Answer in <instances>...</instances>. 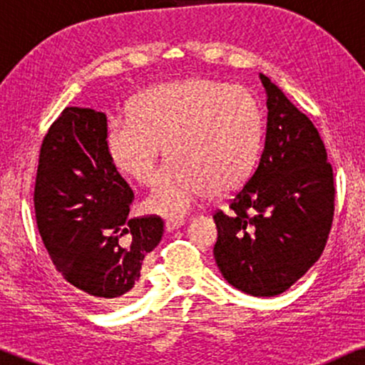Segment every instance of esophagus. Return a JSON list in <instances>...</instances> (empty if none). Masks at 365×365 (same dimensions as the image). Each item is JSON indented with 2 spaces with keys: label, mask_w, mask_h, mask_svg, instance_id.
Wrapping results in <instances>:
<instances>
[{
  "label": "esophagus",
  "mask_w": 365,
  "mask_h": 365,
  "mask_svg": "<svg viewBox=\"0 0 365 365\" xmlns=\"http://www.w3.org/2000/svg\"><path fill=\"white\" fill-rule=\"evenodd\" d=\"M183 225H185V220H168L165 223V228L166 232H175V230H178Z\"/></svg>",
  "instance_id": "34e87169"
}]
</instances>
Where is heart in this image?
<instances>
[{"mask_svg":"<svg viewBox=\"0 0 365 365\" xmlns=\"http://www.w3.org/2000/svg\"><path fill=\"white\" fill-rule=\"evenodd\" d=\"M130 118L113 120L106 150L115 168L140 185L163 170L145 207L178 217L209 194L235 190L252 173L261 149V111L245 89L209 78L150 87L133 98Z\"/></svg>","mask_w":365,"mask_h":365,"instance_id":"obj_1","label":"heart"}]
</instances>
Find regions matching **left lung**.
<instances>
[{
    "label": "left lung",
    "instance_id": "obj_1",
    "mask_svg": "<svg viewBox=\"0 0 365 365\" xmlns=\"http://www.w3.org/2000/svg\"><path fill=\"white\" fill-rule=\"evenodd\" d=\"M266 91V140L259 165L216 212L215 259L223 278L252 297H274L307 273L324 250L334 211L333 168L312 121L278 86Z\"/></svg>",
    "mask_w": 365,
    "mask_h": 365
}]
</instances>
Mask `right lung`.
I'll use <instances>...</instances> for the list:
<instances>
[{
    "instance_id": "obj_1",
    "label": "right lung",
    "mask_w": 365,
    "mask_h": 365,
    "mask_svg": "<svg viewBox=\"0 0 365 365\" xmlns=\"http://www.w3.org/2000/svg\"><path fill=\"white\" fill-rule=\"evenodd\" d=\"M106 115L65 108L46 133L34 206L56 269L96 304L132 295L142 261L161 242L159 216L130 220L133 192L106 150Z\"/></svg>"
}]
</instances>
